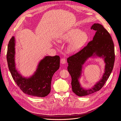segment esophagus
<instances>
[{"label": "esophagus", "mask_w": 121, "mask_h": 121, "mask_svg": "<svg viewBox=\"0 0 121 121\" xmlns=\"http://www.w3.org/2000/svg\"><path fill=\"white\" fill-rule=\"evenodd\" d=\"M60 62H61V63L62 64H65L66 63V61H65V59H64V58H62L61 59Z\"/></svg>", "instance_id": "obj_1"}]
</instances>
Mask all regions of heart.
Instances as JSON below:
<instances>
[{
  "label": "heart",
  "mask_w": 121,
  "mask_h": 121,
  "mask_svg": "<svg viewBox=\"0 0 121 121\" xmlns=\"http://www.w3.org/2000/svg\"><path fill=\"white\" fill-rule=\"evenodd\" d=\"M89 36L87 33L78 28H73L62 33L57 39L59 43H68L67 50L70 53H76L87 42Z\"/></svg>",
  "instance_id": "b5f03b06"
}]
</instances>
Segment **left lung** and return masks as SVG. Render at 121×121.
Instances as JSON below:
<instances>
[{"instance_id": "8db88e82", "label": "left lung", "mask_w": 121, "mask_h": 121, "mask_svg": "<svg viewBox=\"0 0 121 121\" xmlns=\"http://www.w3.org/2000/svg\"><path fill=\"white\" fill-rule=\"evenodd\" d=\"M91 29L96 31L93 40L79 52L67 59V70L72 78V91L79 97L88 95L100 90L110 77L114 65V46L110 33L99 23H94ZM91 57L102 58L105 63V70L101 78L91 88L85 89L81 86L80 78L83 65Z\"/></svg>"}]
</instances>
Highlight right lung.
Here are the masks:
<instances>
[{"label":"right lung","mask_w":121,"mask_h":121,"mask_svg":"<svg viewBox=\"0 0 121 121\" xmlns=\"http://www.w3.org/2000/svg\"><path fill=\"white\" fill-rule=\"evenodd\" d=\"M16 40L12 36L8 46L7 59L11 76L20 89L25 94L44 97L51 91L52 78L60 67V57L45 56L38 64L36 70L29 77L23 76L16 68Z\"/></svg>","instance_id":"right-lung-1"}]
</instances>
